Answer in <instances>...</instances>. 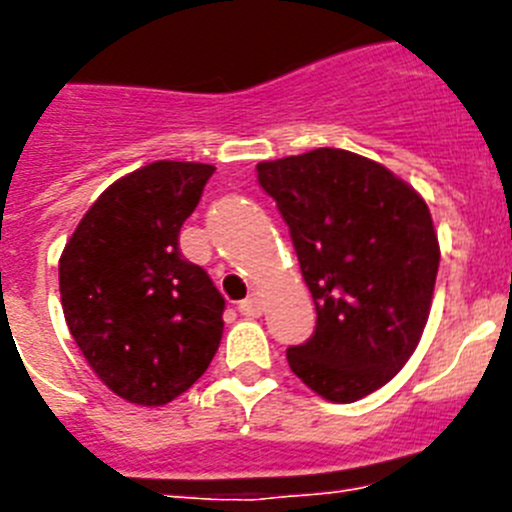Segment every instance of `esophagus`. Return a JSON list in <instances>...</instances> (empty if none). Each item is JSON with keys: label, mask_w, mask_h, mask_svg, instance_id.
<instances>
[{"label": "esophagus", "mask_w": 512, "mask_h": 512, "mask_svg": "<svg viewBox=\"0 0 512 512\" xmlns=\"http://www.w3.org/2000/svg\"><path fill=\"white\" fill-rule=\"evenodd\" d=\"M262 310H265V300L260 298V293H252L250 298L240 303V313L247 318H257V315H262Z\"/></svg>", "instance_id": "esophagus-1"}]
</instances>
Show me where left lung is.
Masks as SVG:
<instances>
[{
  "label": "left lung",
  "instance_id": "8db88e82",
  "mask_svg": "<svg viewBox=\"0 0 512 512\" xmlns=\"http://www.w3.org/2000/svg\"><path fill=\"white\" fill-rule=\"evenodd\" d=\"M313 295L315 333L288 348L293 374L351 404L389 384L422 341L439 267L432 214L412 184L343 148L260 161Z\"/></svg>",
  "mask_w": 512,
  "mask_h": 512
}]
</instances>
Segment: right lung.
Returning <instances> with one entry per match:
<instances>
[{
    "label": "right lung",
    "mask_w": 512,
    "mask_h": 512,
    "mask_svg": "<svg viewBox=\"0 0 512 512\" xmlns=\"http://www.w3.org/2000/svg\"><path fill=\"white\" fill-rule=\"evenodd\" d=\"M212 164L154 161L113 181L60 255L70 336L100 381L138 407H164L212 364L224 298L179 250Z\"/></svg>",
    "instance_id": "right-lung-1"
}]
</instances>
